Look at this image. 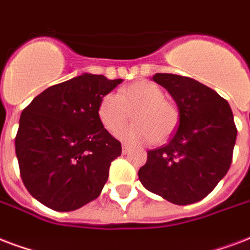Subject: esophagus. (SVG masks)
Instances as JSON below:
<instances>
[{"label":"esophagus","instance_id":"34e87169","mask_svg":"<svg viewBox=\"0 0 250 250\" xmlns=\"http://www.w3.org/2000/svg\"><path fill=\"white\" fill-rule=\"evenodd\" d=\"M130 149H132V147L127 145V144H123V154H127L130 151Z\"/></svg>","mask_w":250,"mask_h":250}]
</instances>
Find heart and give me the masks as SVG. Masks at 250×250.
Instances as JSON below:
<instances>
[{
	"instance_id": "heart-1",
	"label": "heart",
	"mask_w": 250,
	"mask_h": 250,
	"mask_svg": "<svg viewBox=\"0 0 250 250\" xmlns=\"http://www.w3.org/2000/svg\"><path fill=\"white\" fill-rule=\"evenodd\" d=\"M133 116L134 123L118 132L121 140L132 144H162L175 132L179 123V108L166 99L162 88L151 82H138L108 93L99 104V120L114 134Z\"/></svg>"
}]
</instances>
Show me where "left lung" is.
I'll use <instances>...</instances> for the list:
<instances>
[{
	"instance_id": "left-lung-1",
	"label": "left lung",
	"mask_w": 250,
	"mask_h": 250,
	"mask_svg": "<svg viewBox=\"0 0 250 250\" xmlns=\"http://www.w3.org/2000/svg\"><path fill=\"white\" fill-rule=\"evenodd\" d=\"M179 108V124L167 144L147 151L138 178L150 192L179 206L207 196L228 172L237 129L228 101L202 83L155 74Z\"/></svg>"
}]
</instances>
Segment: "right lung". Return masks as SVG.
Instances as JSON below:
<instances>
[{
	"label": "right lung",
	"mask_w": 250,
	"mask_h": 250,
	"mask_svg": "<svg viewBox=\"0 0 250 250\" xmlns=\"http://www.w3.org/2000/svg\"><path fill=\"white\" fill-rule=\"evenodd\" d=\"M123 79L83 74L39 93L20 118L16 154L30 194L55 211L100 195L121 142L99 120V104Z\"/></svg>",
	"instance_id": "add662e5"
}]
</instances>
